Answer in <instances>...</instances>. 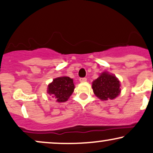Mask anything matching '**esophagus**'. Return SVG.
Returning <instances> with one entry per match:
<instances>
[{"label":"esophagus","mask_w":153,"mask_h":153,"mask_svg":"<svg viewBox=\"0 0 153 153\" xmlns=\"http://www.w3.org/2000/svg\"><path fill=\"white\" fill-rule=\"evenodd\" d=\"M79 80H80V82H85L87 80V78H80L79 79Z\"/></svg>","instance_id":"1"}]
</instances>
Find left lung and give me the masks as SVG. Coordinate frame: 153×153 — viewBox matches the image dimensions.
<instances>
[{
    "mask_svg": "<svg viewBox=\"0 0 153 153\" xmlns=\"http://www.w3.org/2000/svg\"><path fill=\"white\" fill-rule=\"evenodd\" d=\"M92 88L94 94L101 100H112L121 92L120 82L113 74L103 72L93 81Z\"/></svg>",
    "mask_w": 153,
    "mask_h": 153,
    "instance_id": "1",
    "label": "left lung"
}]
</instances>
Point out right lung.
Instances as JSON below:
<instances>
[{"label":"right lung","mask_w":153,"mask_h":153,"mask_svg":"<svg viewBox=\"0 0 153 153\" xmlns=\"http://www.w3.org/2000/svg\"><path fill=\"white\" fill-rule=\"evenodd\" d=\"M74 88L73 79L66 76L59 77L49 84L47 93L57 102H65L73 94Z\"/></svg>","instance_id":"obj_1"}]
</instances>
